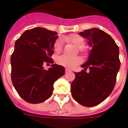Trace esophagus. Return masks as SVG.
<instances>
[{
  "instance_id": "esophagus-1",
  "label": "esophagus",
  "mask_w": 128,
  "mask_h": 128,
  "mask_svg": "<svg viewBox=\"0 0 128 128\" xmlns=\"http://www.w3.org/2000/svg\"><path fill=\"white\" fill-rule=\"evenodd\" d=\"M65 71H66V72H69V71H70V70L69 68H65Z\"/></svg>"
}]
</instances>
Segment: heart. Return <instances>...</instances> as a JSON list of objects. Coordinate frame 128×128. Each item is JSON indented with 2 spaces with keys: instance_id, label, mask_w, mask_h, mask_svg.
I'll return each mask as SVG.
<instances>
[{
  "instance_id": "b5f03b06",
  "label": "heart",
  "mask_w": 128,
  "mask_h": 128,
  "mask_svg": "<svg viewBox=\"0 0 128 128\" xmlns=\"http://www.w3.org/2000/svg\"><path fill=\"white\" fill-rule=\"evenodd\" d=\"M68 42L73 43L76 47L79 49H82L85 46V40L82 37L78 35H72L69 37L64 38ZM62 49V42L61 40H56L55 44L53 45V50L56 53H60ZM82 60L80 58H68L66 56H60L57 58L56 62L59 65H61L63 66H66L68 68H74L78 64H80Z\"/></svg>"
}]
</instances>
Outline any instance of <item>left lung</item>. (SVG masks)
I'll return each instance as SVG.
<instances>
[{
	"label": "left lung",
	"mask_w": 128,
	"mask_h": 128,
	"mask_svg": "<svg viewBox=\"0 0 128 128\" xmlns=\"http://www.w3.org/2000/svg\"><path fill=\"white\" fill-rule=\"evenodd\" d=\"M79 34L88 40L92 49L88 60L81 66L84 70L75 72L71 94L80 104L92 107L104 102L114 89L121 65L119 50L112 38L101 29L92 28ZM88 68L90 71L86 73Z\"/></svg>",
	"instance_id": "left-lung-1"
}]
</instances>
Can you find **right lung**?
Masks as SVG:
<instances>
[{
  "label": "right lung",
  "mask_w": 128,
  "mask_h": 128,
  "mask_svg": "<svg viewBox=\"0 0 128 128\" xmlns=\"http://www.w3.org/2000/svg\"><path fill=\"white\" fill-rule=\"evenodd\" d=\"M58 33L42 27L26 30L15 42L11 57L12 81L18 94L30 104H40L53 93V84L64 75V67L50 57ZM51 64L44 70L43 64Z\"/></svg>",
  "instance_id": "obj_1"
}]
</instances>
